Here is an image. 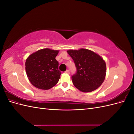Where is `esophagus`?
<instances>
[{
    "label": "esophagus",
    "instance_id": "34e87169",
    "mask_svg": "<svg viewBox=\"0 0 134 134\" xmlns=\"http://www.w3.org/2000/svg\"><path fill=\"white\" fill-rule=\"evenodd\" d=\"M65 72H66V73L67 74H69L70 73V71L69 70H66L65 71Z\"/></svg>",
    "mask_w": 134,
    "mask_h": 134
}]
</instances>
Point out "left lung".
Masks as SVG:
<instances>
[{
	"instance_id": "1",
	"label": "left lung",
	"mask_w": 134,
	"mask_h": 134,
	"mask_svg": "<svg viewBox=\"0 0 134 134\" xmlns=\"http://www.w3.org/2000/svg\"><path fill=\"white\" fill-rule=\"evenodd\" d=\"M67 52L76 68V73L71 76L74 86L83 92H92L100 87L106 74L103 59L95 52L84 48Z\"/></svg>"
}]
</instances>
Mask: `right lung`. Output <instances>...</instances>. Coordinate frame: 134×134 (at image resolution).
Masks as SVG:
<instances>
[{"mask_svg": "<svg viewBox=\"0 0 134 134\" xmlns=\"http://www.w3.org/2000/svg\"><path fill=\"white\" fill-rule=\"evenodd\" d=\"M59 51L49 48L40 50L29 56L26 71L31 83L40 90H47L58 83L62 72L55 58Z\"/></svg>", "mask_w": 134, "mask_h": 134, "instance_id": "1", "label": "right lung"}]
</instances>
